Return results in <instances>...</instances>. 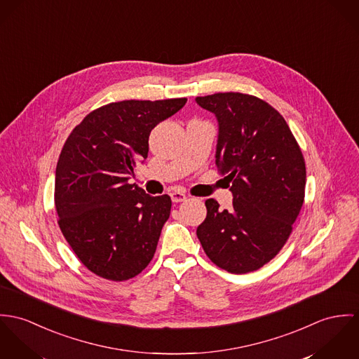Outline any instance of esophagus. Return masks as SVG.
<instances>
[{"mask_svg":"<svg viewBox=\"0 0 359 359\" xmlns=\"http://www.w3.org/2000/svg\"><path fill=\"white\" fill-rule=\"evenodd\" d=\"M170 198L173 202H184L187 197H186V194H183L180 191H173V193H170Z\"/></svg>","mask_w":359,"mask_h":359,"instance_id":"obj_1","label":"esophagus"}]
</instances>
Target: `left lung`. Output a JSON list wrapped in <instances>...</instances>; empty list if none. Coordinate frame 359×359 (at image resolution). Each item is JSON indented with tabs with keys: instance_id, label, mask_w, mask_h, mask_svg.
<instances>
[{
	"instance_id": "left-lung-1",
	"label": "left lung",
	"mask_w": 359,
	"mask_h": 359,
	"mask_svg": "<svg viewBox=\"0 0 359 359\" xmlns=\"http://www.w3.org/2000/svg\"><path fill=\"white\" fill-rule=\"evenodd\" d=\"M217 120L216 166L233 206L205 202L197 237L206 256L233 274L277 256L304 201L306 163L286 121L264 100L238 92L196 97Z\"/></svg>"
}]
</instances>
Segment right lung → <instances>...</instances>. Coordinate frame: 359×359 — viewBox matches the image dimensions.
Wrapping results in <instances>:
<instances>
[{
  "instance_id": "right-lung-1",
  "label": "right lung",
  "mask_w": 359,
  "mask_h": 359,
  "mask_svg": "<svg viewBox=\"0 0 359 359\" xmlns=\"http://www.w3.org/2000/svg\"><path fill=\"white\" fill-rule=\"evenodd\" d=\"M186 102L110 103L89 113L62 149L55 175L59 227L81 263L102 278H133L156 253L172 201L128 180L147 158L150 132Z\"/></svg>"
}]
</instances>
